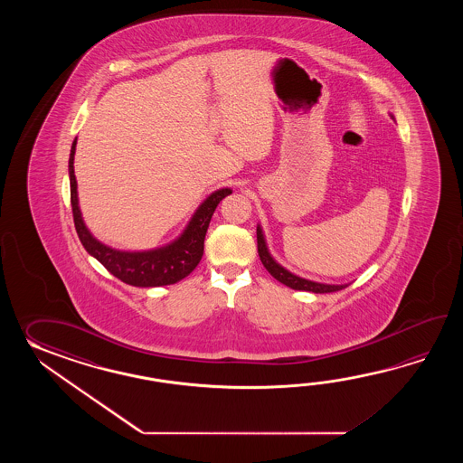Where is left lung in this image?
Instances as JSON below:
<instances>
[{
  "label": "left lung",
  "mask_w": 463,
  "mask_h": 463,
  "mask_svg": "<svg viewBox=\"0 0 463 463\" xmlns=\"http://www.w3.org/2000/svg\"><path fill=\"white\" fill-rule=\"evenodd\" d=\"M256 240H258V255L261 263L268 269V273L276 278L279 283L289 286L293 289H299V291H311V293H335V291H341L345 285H323V283H316V281H309L305 278L289 273L283 266L278 265L275 260L269 255L268 248H266L265 236L261 228L256 227Z\"/></svg>",
  "instance_id": "8db88e82"
}]
</instances>
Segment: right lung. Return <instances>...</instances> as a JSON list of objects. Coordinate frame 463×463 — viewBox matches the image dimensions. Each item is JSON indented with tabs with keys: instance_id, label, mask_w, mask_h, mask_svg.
Returning <instances> with one entry per match:
<instances>
[{
	"instance_id": "right-lung-1",
	"label": "right lung",
	"mask_w": 463,
	"mask_h": 463,
	"mask_svg": "<svg viewBox=\"0 0 463 463\" xmlns=\"http://www.w3.org/2000/svg\"><path fill=\"white\" fill-rule=\"evenodd\" d=\"M76 142H72L70 156L71 205L74 227L79 240L86 248L89 255L100 261L110 275L116 276L128 285L152 288V286L174 285L185 276L190 275L203 256V241L207 235L208 225L218 203L232 194L230 188H222L198 207L190 220L185 232L178 236L174 243L162 246L150 251H118L114 248L102 245L89 233L88 228L80 217L78 205V184L74 175V154Z\"/></svg>"
}]
</instances>
